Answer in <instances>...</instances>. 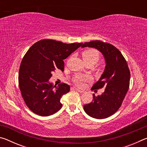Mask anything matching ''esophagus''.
Returning a JSON list of instances; mask_svg holds the SVG:
<instances>
[{
    "instance_id": "obj_1",
    "label": "esophagus",
    "mask_w": 147,
    "mask_h": 147,
    "mask_svg": "<svg viewBox=\"0 0 147 147\" xmlns=\"http://www.w3.org/2000/svg\"><path fill=\"white\" fill-rule=\"evenodd\" d=\"M73 89H74V90L76 91L79 92V93H84V91L80 90V89H78V88H73Z\"/></svg>"
}]
</instances>
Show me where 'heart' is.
Masks as SVG:
<instances>
[{
	"mask_svg": "<svg viewBox=\"0 0 147 147\" xmlns=\"http://www.w3.org/2000/svg\"><path fill=\"white\" fill-rule=\"evenodd\" d=\"M82 56L84 62L93 61L94 63H95L100 58V54H99L98 51L93 49H88L83 51L82 53ZM89 80V78L87 76H76L74 78L73 81L76 86H82L84 83Z\"/></svg>",
	"mask_w": 147,
	"mask_h": 147,
	"instance_id": "heart-1",
	"label": "heart"
}]
</instances>
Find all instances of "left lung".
<instances>
[{
    "instance_id": "obj_1",
    "label": "left lung",
    "mask_w": 147,
    "mask_h": 147,
    "mask_svg": "<svg viewBox=\"0 0 147 147\" xmlns=\"http://www.w3.org/2000/svg\"><path fill=\"white\" fill-rule=\"evenodd\" d=\"M87 47L98 50L106 63L100 78L91 89L105 88L100 95L96 96L93 94V100L84 105V109L91 117L105 119L112 115L121 106L130 86V72L123 54L112 45L96 40L82 43V47Z\"/></svg>"
}]
</instances>
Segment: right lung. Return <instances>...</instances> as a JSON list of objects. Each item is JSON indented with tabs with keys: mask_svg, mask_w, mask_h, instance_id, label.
Here are the masks:
<instances>
[{
	"mask_svg": "<svg viewBox=\"0 0 147 147\" xmlns=\"http://www.w3.org/2000/svg\"><path fill=\"white\" fill-rule=\"evenodd\" d=\"M82 45L47 39L36 42L26 52L20 65L19 86L24 102L34 113L49 116L61 108L60 99L70 86L61 83L53 87L49 80L56 69L63 71V59Z\"/></svg>",
	"mask_w": 147,
	"mask_h": 147,
	"instance_id": "1",
	"label": "right lung"
}]
</instances>
